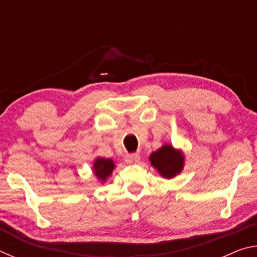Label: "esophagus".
<instances>
[{"mask_svg": "<svg viewBox=\"0 0 257 257\" xmlns=\"http://www.w3.org/2000/svg\"><path fill=\"white\" fill-rule=\"evenodd\" d=\"M139 160H141V155L138 153H132L125 155V162L127 163H136Z\"/></svg>", "mask_w": 257, "mask_h": 257, "instance_id": "obj_1", "label": "esophagus"}]
</instances>
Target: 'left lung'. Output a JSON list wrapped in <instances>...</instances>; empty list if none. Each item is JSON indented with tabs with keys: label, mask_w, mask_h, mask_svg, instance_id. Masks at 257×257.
Here are the masks:
<instances>
[{
	"label": "left lung",
	"mask_w": 257,
	"mask_h": 257,
	"mask_svg": "<svg viewBox=\"0 0 257 257\" xmlns=\"http://www.w3.org/2000/svg\"><path fill=\"white\" fill-rule=\"evenodd\" d=\"M150 160L152 165L164 178L175 177L184 167V156L170 145H164L152 153Z\"/></svg>",
	"instance_id": "1"
}]
</instances>
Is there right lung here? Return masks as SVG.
I'll use <instances>...</instances> for the list:
<instances>
[{"label":"right lung","instance_id":"right-lung-1","mask_svg":"<svg viewBox=\"0 0 257 257\" xmlns=\"http://www.w3.org/2000/svg\"><path fill=\"white\" fill-rule=\"evenodd\" d=\"M113 169H114V164L110 159L98 158L94 163L95 175L103 181L106 180L108 176H111Z\"/></svg>","mask_w":257,"mask_h":257}]
</instances>
